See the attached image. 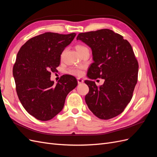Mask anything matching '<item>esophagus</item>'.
I'll use <instances>...</instances> for the list:
<instances>
[{"instance_id":"obj_1","label":"esophagus","mask_w":157,"mask_h":157,"mask_svg":"<svg viewBox=\"0 0 157 157\" xmlns=\"http://www.w3.org/2000/svg\"><path fill=\"white\" fill-rule=\"evenodd\" d=\"M77 82H78V84H81V83H82L84 82V80H82V78H77Z\"/></svg>"}]
</instances>
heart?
<instances>
[{
  "label": "heart",
  "instance_id": "b5f03b06",
  "mask_svg": "<svg viewBox=\"0 0 157 157\" xmlns=\"http://www.w3.org/2000/svg\"><path fill=\"white\" fill-rule=\"evenodd\" d=\"M75 48H76L77 51L80 54L84 52V51L87 50L88 48L82 45H77L75 46ZM84 68L83 66H77V67H70L67 69V73L71 75H74V76H77V77H80L82 76V69Z\"/></svg>",
  "mask_w": 157,
  "mask_h": 157
}]
</instances>
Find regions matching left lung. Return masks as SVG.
<instances>
[{"label":"left lung","instance_id":"1","mask_svg":"<svg viewBox=\"0 0 157 157\" xmlns=\"http://www.w3.org/2000/svg\"><path fill=\"white\" fill-rule=\"evenodd\" d=\"M77 40L92 50L94 62L88 77L105 79L99 86L94 81H84L89 87L85 97L89 109L101 120L120 115L130 102L138 81V63L131 44L109 29L80 33Z\"/></svg>","mask_w":157,"mask_h":157}]
</instances>
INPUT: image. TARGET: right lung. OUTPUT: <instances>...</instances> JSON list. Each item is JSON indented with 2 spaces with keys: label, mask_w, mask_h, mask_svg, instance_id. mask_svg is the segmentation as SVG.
Returning a JSON list of instances; mask_svg holds the SVG:
<instances>
[{
  "label": "right lung",
  "mask_w": 157,
  "mask_h": 157,
  "mask_svg": "<svg viewBox=\"0 0 157 157\" xmlns=\"http://www.w3.org/2000/svg\"><path fill=\"white\" fill-rule=\"evenodd\" d=\"M75 36L45 32L27 41L17 53L13 67L16 91L24 109L37 120L48 121L56 116L67 94L77 86L72 75H63L56 84L50 79Z\"/></svg>",
  "instance_id": "1"
}]
</instances>
